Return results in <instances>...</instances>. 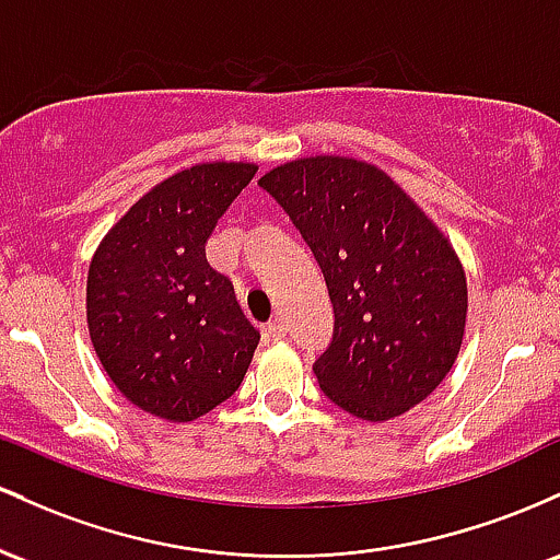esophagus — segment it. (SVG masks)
I'll use <instances>...</instances> for the list:
<instances>
[{
  "label": "esophagus",
  "instance_id": "34e87169",
  "mask_svg": "<svg viewBox=\"0 0 560 560\" xmlns=\"http://www.w3.org/2000/svg\"><path fill=\"white\" fill-rule=\"evenodd\" d=\"M285 332H288V328L282 319H272V323H267V336L272 338V341H282V338H285Z\"/></svg>",
  "mask_w": 560,
  "mask_h": 560
}]
</instances>
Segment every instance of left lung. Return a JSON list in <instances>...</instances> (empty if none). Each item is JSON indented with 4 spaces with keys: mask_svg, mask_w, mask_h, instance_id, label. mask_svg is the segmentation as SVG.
I'll use <instances>...</instances> for the list:
<instances>
[{
    "mask_svg": "<svg viewBox=\"0 0 560 560\" xmlns=\"http://www.w3.org/2000/svg\"><path fill=\"white\" fill-rule=\"evenodd\" d=\"M323 269L332 341L314 362L319 388L362 420L423 401L460 351L463 264L442 230L378 166L343 155L288 161L259 179Z\"/></svg>",
    "mask_w": 560,
    "mask_h": 560,
    "instance_id": "obj_1",
    "label": "left lung"
}]
</instances>
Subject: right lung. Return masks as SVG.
<instances>
[{
    "mask_svg": "<svg viewBox=\"0 0 560 560\" xmlns=\"http://www.w3.org/2000/svg\"><path fill=\"white\" fill-rule=\"evenodd\" d=\"M254 163H198L144 192L94 250L86 323L108 378L150 416L187 423L241 386L259 330L206 261Z\"/></svg>",
    "mask_w": 560,
    "mask_h": 560,
    "instance_id": "right-lung-1",
    "label": "right lung"
}]
</instances>
